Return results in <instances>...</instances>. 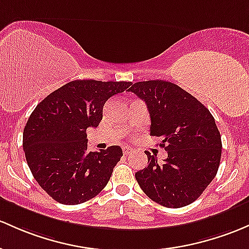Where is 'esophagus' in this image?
Segmentation results:
<instances>
[{
    "label": "esophagus",
    "instance_id": "obj_1",
    "mask_svg": "<svg viewBox=\"0 0 249 249\" xmlns=\"http://www.w3.org/2000/svg\"><path fill=\"white\" fill-rule=\"evenodd\" d=\"M123 152H124V155H130L131 152H132V149H131V147H123Z\"/></svg>",
    "mask_w": 249,
    "mask_h": 249
}]
</instances>
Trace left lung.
<instances>
[{
    "mask_svg": "<svg viewBox=\"0 0 249 249\" xmlns=\"http://www.w3.org/2000/svg\"><path fill=\"white\" fill-rule=\"evenodd\" d=\"M144 100L151 118L150 135L162 137L168 151L163 163L150 152L147 166L136 173L147 197L168 208L197 200L216 176L221 160V135L208 108L176 84L139 81L129 89Z\"/></svg>",
    "mask_w": 249,
    "mask_h": 249,
    "instance_id": "left-lung-1",
    "label": "left lung"
}]
</instances>
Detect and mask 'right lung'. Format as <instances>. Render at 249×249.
I'll return each mask as SVG.
<instances>
[{
	"label": "right lung",
	"instance_id": "right-lung-1",
	"mask_svg": "<svg viewBox=\"0 0 249 249\" xmlns=\"http://www.w3.org/2000/svg\"><path fill=\"white\" fill-rule=\"evenodd\" d=\"M130 81L74 80L52 92L32 112L23 150L33 176L59 203L80 204L102 191L123 151L118 145L87 151L89 127H97L112 95Z\"/></svg>",
	"mask_w": 249,
	"mask_h": 249
}]
</instances>
